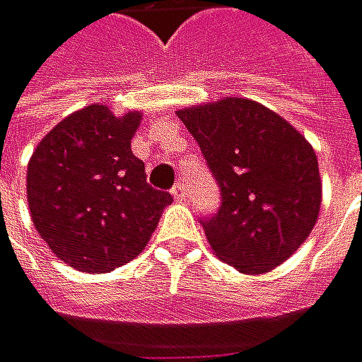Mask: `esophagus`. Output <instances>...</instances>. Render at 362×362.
I'll list each match as a JSON object with an SVG mask.
<instances>
[{
    "mask_svg": "<svg viewBox=\"0 0 362 362\" xmlns=\"http://www.w3.org/2000/svg\"><path fill=\"white\" fill-rule=\"evenodd\" d=\"M170 192H173L177 202H183V199L187 197V195H185V185H183V183H175V187H173Z\"/></svg>",
    "mask_w": 362,
    "mask_h": 362,
    "instance_id": "obj_1",
    "label": "esophagus"
}]
</instances>
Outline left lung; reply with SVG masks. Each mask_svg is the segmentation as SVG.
Listing matches in <instances>:
<instances>
[{
    "label": "left lung",
    "instance_id": "obj_1",
    "mask_svg": "<svg viewBox=\"0 0 362 362\" xmlns=\"http://www.w3.org/2000/svg\"><path fill=\"white\" fill-rule=\"evenodd\" d=\"M199 146L220 192L202 216L208 243L243 274H262L311 233L322 204L313 148L280 115L247 98L177 111Z\"/></svg>",
    "mask_w": 362,
    "mask_h": 362
}]
</instances>
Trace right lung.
<instances>
[{
    "label": "right lung",
    "mask_w": 362,
    "mask_h": 362,
    "mask_svg": "<svg viewBox=\"0 0 362 362\" xmlns=\"http://www.w3.org/2000/svg\"><path fill=\"white\" fill-rule=\"evenodd\" d=\"M140 115L90 105L65 117L28 163V208L53 253L82 272H109L140 255L173 195L146 181L132 138Z\"/></svg>",
    "instance_id": "add662e5"
}]
</instances>
